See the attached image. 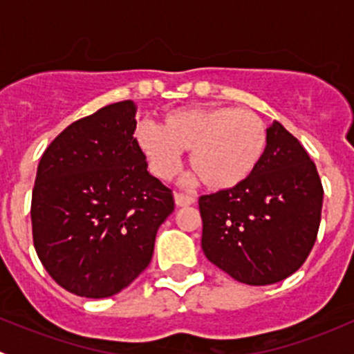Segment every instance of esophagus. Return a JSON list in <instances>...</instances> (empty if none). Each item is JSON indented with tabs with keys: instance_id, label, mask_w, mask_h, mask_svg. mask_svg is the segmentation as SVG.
Instances as JSON below:
<instances>
[{
	"instance_id": "esophagus-1",
	"label": "esophagus",
	"mask_w": 354,
	"mask_h": 354,
	"mask_svg": "<svg viewBox=\"0 0 354 354\" xmlns=\"http://www.w3.org/2000/svg\"><path fill=\"white\" fill-rule=\"evenodd\" d=\"M174 202H176L178 207L194 205V203H195V197H192V195L180 194V192H176V194H174Z\"/></svg>"
}]
</instances>
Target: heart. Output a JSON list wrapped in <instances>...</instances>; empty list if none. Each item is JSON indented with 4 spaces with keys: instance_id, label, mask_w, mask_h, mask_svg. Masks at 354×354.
Returning <instances> with one entry per match:
<instances>
[{
    "instance_id": "obj_1",
    "label": "heart",
    "mask_w": 354,
    "mask_h": 354,
    "mask_svg": "<svg viewBox=\"0 0 354 354\" xmlns=\"http://www.w3.org/2000/svg\"><path fill=\"white\" fill-rule=\"evenodd\" d=\"M135 140L152 173L171 180L180 171V151H190L188 162L210 190L243 183L267 149V127L250 109L230 106L185 108L167 113L159 127L144 123Z\"/></svg>"
}]
</instances>
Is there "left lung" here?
Listing matches in <instances>:
<instances>
[{"label": "left lung", "instance_id": "left-lung-1", "mask_svg": "<svg viewBox=\"0 0 354 354\" xmlns=\"http://www.w3.org/2000/svg\"><path fill=\"white\" fill-rule=\"evenodd\" d=\"M322 200V181L308 152L274 121L266 154L243 183L198 198L203 253L240 283H279L312 252Z\"/></svg>", "mask_w": 354, "mask_h": 354}]
</instances>
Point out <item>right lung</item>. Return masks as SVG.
Segmentation results:
<instances>
[{"label":"right lung","instance_id":"add662e5","mask_svg":"<svg viewBox=\"0 0 354 354\" xmlns=\"http://www.w3.org/2000/svg\"><path fill=\"white\" fill-rule=\"evenodd\" d=\"M135 104L114 102L77 120L49 144L32 190L39 260L66 291L108 298L151 263L173 192L149 174L133 137Z\"/></svg>","mask_w":354,"mask_h":354}]
</instances>
